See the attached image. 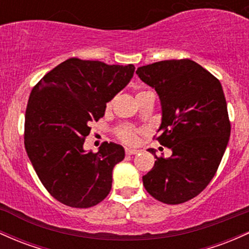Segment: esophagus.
Returning a JSON list of instances; mask_svg holds the SVG:
<instances>
[{
  "label": "esophagus",
  "mask_w": 249,
  "mask_h": 249,
  "mask_svg": "<svg viewBox=\"0 0 249 249\" xmlns=\"http://www.w3.org/2000/svg\"><path fill=\"white\" fill-rule=\"evenodd\" d=\"M125 155H135L138 154L139 150L138 149H130V148H125Z\"/></svg>",
  "instance_id": "esophagus-1"
}]
</instances>
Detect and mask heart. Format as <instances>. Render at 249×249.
Returning <instances> with one entry per match:
<instances>
[{
	"instance_id": "b5f03b06",
	"label": "heart",
	"mask_w": 249,
	"mask_h": 249,
	"mask_svg": "<svg viewBox=\"0 0 249 249\" xmlns=\"http://www.w3.org/2000/svg\"><path fill=\"white\" fill-rule=\"evenodd\" d=\"M143 93V91H140L138 94ZM136 94V95H138ZM111 106V102L109 101L107 103L106 107L109 108ZM141 133V129L135 125H132L129 124H122L120 125H117L115 128V135L116 138L122 141L125 144H135L138 142V138H139V134Z\"/></svg>"
}]
</instances>
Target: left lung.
Listing matches in <instances>:
<instances>
[{
	"mask_svg": "<svg viewBox=\"0 0 249 249\" xmlns=\"http://www.w3.org/2000/svg\"><path fill=\"white\" fill-rule=\"evenodd\" d=\"M138 76L159 94L162 106L160 144L170 158L155 155L142 177L146 191L167 205L199 195L214 178L231 135L227 102L220 81L189 58L140 67Z\"/></svg>",
	"mask_w": 249,
	"mask_h": 249,
	"instance_id": "left-lung-1",
	"label": "left lung"
}]
</instances>
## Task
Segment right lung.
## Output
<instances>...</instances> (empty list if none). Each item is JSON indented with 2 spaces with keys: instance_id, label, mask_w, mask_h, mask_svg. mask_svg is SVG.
I'll return each mask as SVG.
<instances>
[{
  "instance_id": "obj_1",
  "label": "right lung",
  "mask_w": 249,
  "mask_h": 249,
  "mask_svg": "<svg viewBox=\"0 0 249 249\" xmlns=\"http://www.w3.org/2000/svg\"><path fill=\"white\" fill-rule=\"evenodd\" d=\"M133 64L119 66L71 57L47 72L33 88L24 117V147L36 174L54 199L89 208L107 197L111 173L124 159L114 142L97 153L83 149L90 124L133 77Z\"/></svg>"
}]
</instances>
